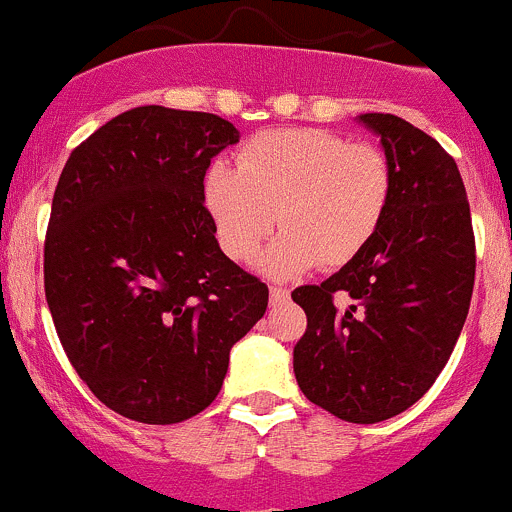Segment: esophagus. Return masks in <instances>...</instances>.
I'll list each match as a JSON object with an SVG mask.
<instances>
[{
    "label": "esophagus",
    "instance_id": "obj_1",
    "mask_svg": "<svg viewBox=\"0 0 512 512\" xmlns=\"http://www.w3.org/2000/svg\"><path fill=\"white\" fill-rule=\"evenodd\" d=\"M269 294H271V304H284V301L289 299V289H284V286H271Z\"/></svg>",
    "mask_w": 512,
    "mask_h": 512
}]
</instances>
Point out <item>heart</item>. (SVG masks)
Masks as SVG:
<instances>
[{
    "instance_id": "heart-1",
    "label": "heart",
    "mask_w": 512,
    "mask_h": 512,
    "mask_svg": "<svg viewBox=\"0 0 512 512\" xmlns=\"http://www.w3.org/2000/svg\"><path fill=\"white\" fill-rule=\"evenodd\" d=\"M392 186V165L374 145L332 130L284 128L246 140L236 168L213 163L203 201L223 253L236 264H253L276 226L284 228L266 269L291 276L314 264H352L382 228Z\"/></svg>"
}]
</instances>
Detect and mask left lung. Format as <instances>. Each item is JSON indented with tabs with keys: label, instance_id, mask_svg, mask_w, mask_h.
<instances>
[{
	"label": "left lung",
	"instance_id": "1",
	"mask_svg": "<svg viewBox=\"0 0 512 512\" xmlns=\"http://www.w3.org/2000/svg\"><path fill=\"white\" fill-rule=\"evenodd\" d=\"M359 120L382 138L392 203L352 264L291 291L306 311L294 374L321 410L374 425L415 405L450 359L475 284V233L460 170L435 138L397 115Z\"/></svg>",
	"mask_w": 512,
	"mask_h": 512
}]
</instances>
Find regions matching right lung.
I'll use <instances>...</instances> for the list:
<instances>
[{
    "instance_id": "add662e5",
    "label": "right lung",
    "mask_w": 512,
    "mask_h": 512,
    "mask_svg": "<svg viewBox=\"0 0 512 512\" xmlns=\"http://www.w3.org/2000/svg\"><path fill=\"white\" fill-rule=\"evenodd\" d=\"M238 130L133 107L67 158L45 238V296L67 359L128 420L175 425L221 392L269 286L218 248L203 178Z\"/></svg>"
}]
</instances>
